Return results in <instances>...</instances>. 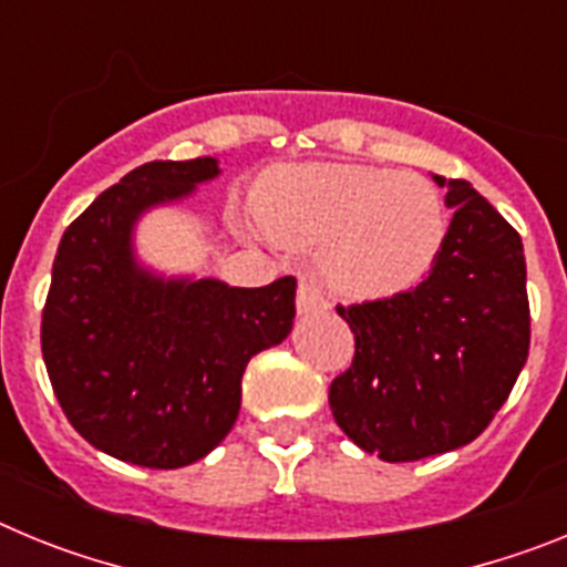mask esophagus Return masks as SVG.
<instances>
[{"label":"esophagus","mask_w":567,"mask_h":567,"mask_svg":"<svg viewBox=\"0 0 567 567\" xmlns=\"http://www.w3.org/2000/svg\"><path fill=\"white\" fill-rule=\"evenodd\" d=\"M320 309H327V298H323L320 287L315 284L312 278H300V284H298V312L309 315V312H320Z\"/></svg>","instance_id":"obj_1"}]
</instances>
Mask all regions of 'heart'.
<instances>
[{
    "label": "heart",
    "mask_w": 567,
    "mask_h": 567,
    "mask_svg": "<svg viewBox=\"0 0 567 567\" xmlns=\"http://www.w3.org/2000/svg\"><path fill=\"white\" fill-rule=\"evenodd\" d=\"M260 227L289 247H320L338 292L389 300L420 287L449 235L440 189L417 173L363 164H287L255 189Z\"/></svg>",
    "instance_id": "obj_1"
}]
</instances>
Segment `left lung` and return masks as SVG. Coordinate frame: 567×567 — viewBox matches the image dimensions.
<instances>
[{
    "label": "left lung",
    "mask_w": 567,
    "mask_h": 567,
    "mask_svg": "<svg viewBox=\"0 0 567 567\" xmlns=\"http://www.w3.org/2000/svg\"><path fill=\"white\" fill-rule=\"evenodd\" d=\"M454 209L429 278L389 300L338 307L354 360L329 385L334 423L385 463L454 452L483 434L528 360L517 229L468 182L432 175Z\"/></svg>",
    "instance_id": "1"
}]
</instances>
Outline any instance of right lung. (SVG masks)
I'll return each mask as SVG.
<instances>
[{
  "mask_svg": "<svg viewBox=\"0 0 567 567\" xmlns=\"http://www.w3.org/2000/svg\"><path fill=\"white\" fill-rule=\"evenodd\" d=\"M218 175L213 155L135 167L64 229L53 260L42 354L59 405L93 449L142 468L207 457L238 420L249 360L292 332V275L240 289L138 260L142 215Z\"/></svg>",
  "mask_w": 567,
  "mask_h": 567,
  "instance_id": "right-lung-1",
  "label": "right lung"
}]
</instances>
